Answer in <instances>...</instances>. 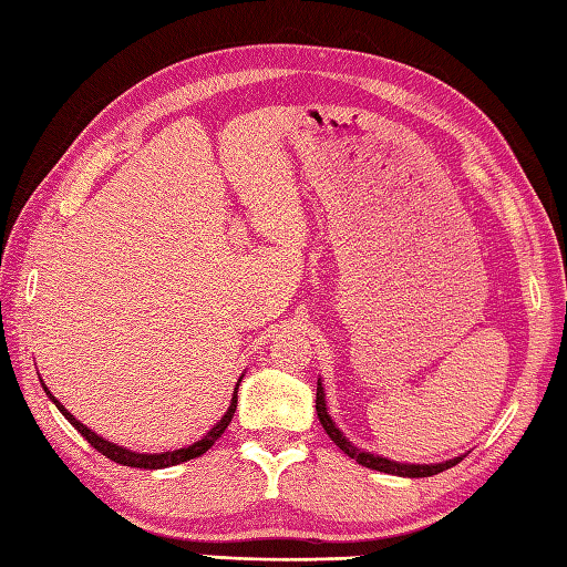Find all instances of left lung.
<instances>
[{
	"mask_svg": "<svg viewBox=\"0 0 567 567\" xmlns=\"http://www.w3.org/2000/svg\"><path fill=\"white\" fill-rule=\"evenodd\" d=\"M317 416L321 421L323 431L329 433V439L336 445H339V449L348 457H353L358 465L370 467V470H378V473L400 475V477H431V475H439V473H443V470H449V467H453V465H457V463L463 461V455H457V457H451V461L429 463V465L426 463L424 465H419V463H396V461H390V457H382L378 453H370V451L358 449L355 443H351V441L346 439V433L339 426H336V421L331 419L329 406H327V392H323L321 378L317 380Z\"/></svg>",
	"mask_w": 567,
	"mask_h": 567,
	"instance_id": "8db88e82",
	"label": "left lung"
}]
</instances>
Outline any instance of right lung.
Listing matches in <instances>:
<instances>
[{
	"mask_svg": "<svg viewBox=\"0 0 567 567\" xmlns=\"http://www.w3.org/2000/svg\"><path fill=\"white\" fill-rule=\"evenodd\" d=\"M240 380H244V375L238 378V382H236V388H234V394H231V404H228V409H226V414L216 421V424L204 433V436L199 439V441H195L192 445H185V449H177V451H163V453H138V451H128V449H124V445H118V443H112V441H106V439H102L100 433H94L92 429H87L82 424V421H78L75 416H72L68 409L60 404L55 396L51 394V390L45 388V382L41 380V388H43V392L48 394V400H51L55 406H58V412L63 414L72 426H75L78 431H80V436L87 441L92 449H97L102 455H106L110 457V461H114V463H118V465H128V467H143V470H161V467H171V465H179V463H185V461H192V457H199L202 453H207L212 445L216 443V439H221V433L226 431V426L231 424V419H234V412H236V404H238V384H240Z\"/></svg>",
	"mask_w": 567,
	"mask_h": 567,
	"instance_id": "add662e5",
	"label": "right lung"
}]
</instances>
